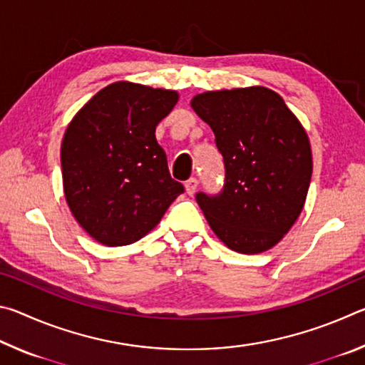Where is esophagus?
Segmentation results:
<instances>
[{
  "instance_id": "esophagus-1",
  "label": "esophagus",
  "mask_w": 365,
  "mask_h": 365,
  "mask_svg": "<svg viewBox=\"0 0 365 365\" xmlns=\"http://www.w3.org/2000/svg\"><path fill=\"white\" fill-rule=\"evenodd\" d=\"M196 188H197V178L191 177V178H188L187 182H185V190H187V193H188L190 196L195 195Z\"/></svg>"
}]
</instances>
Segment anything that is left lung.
<instances>
[{
    "instance_id": "left-lung-1",
    "label": "left lung",
    "mask_w": 365,
    "mask_h": 365,
    "mask_svg": "<svg viewBox=\"0 0 365 365\" xmlns=\"http://www.w3.org/2000/svg\"><path fill=\"white\" fill-rule=\"evenodd\" d=\"M191 108L212 128L224 156L220 193H196L212 232L242 255L270 250L304 206L312 175L306 130L265 86L206 91Z\"/></svg>"
}]
</instances>
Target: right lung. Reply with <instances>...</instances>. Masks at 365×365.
<instances>
[{"label":"right lung","mask_w":365,"mask_h":365,"mask_svg":"<svg viewBox=\"0 0 365 365\" xmlns=\"http://www.w3.org/2000/svg\"><path fill=\"white\" fill-rule=\"evenodd\" d=\"M177 101V91L115 82L67 127L61 146L66 201L98 243L138 242L185 191L156 140V125Z\"/></svg>","instance_id":"right-lung-1"}]
</instances>
